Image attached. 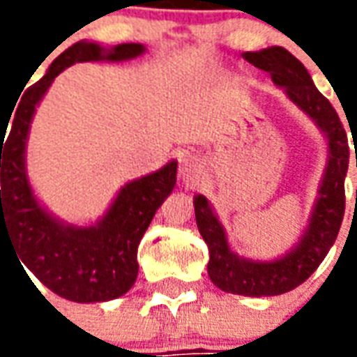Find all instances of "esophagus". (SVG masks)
Segmentation results:
<instances>
[{
  "mask_svg": "<svg viewBox=\"0 0 357 357\" xmlns=\"http://www.w3.org/2000/svg\"><path fill=\"white\" fill-rule=\"evenodd\" d=\"M178 176L183 183H187V185L195 183V181L199 179V176H201V164H199V160H197L193 155L181 156V158H179Z\"/></svg>",
  "mask_w": 357,
  "mask_h": 357,
  "instance_id": "1",
  "label": "esophagus"
}]
</instances>
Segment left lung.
Segmentation results:
<instances>
[{"label":"left lung","mask_w":357,"mask_h":357,"mask_svg":"<svg viewBox=\"0 0 357 357\" xmlns=\"http://www.w3.org/2000/svg\"><path fill=\"white\" fill-rule=\"evenodd\" d=\"M245 61L260 70H266L279 88H284L294 105L314 118L329 145V162L319 187V197L310 218L306 233L291 252L273 262H258L239 258L233 252L222 224L204 195H195V218L202 239L208 247V275L218 289L243 296H275L283 294L306 281L319 268L344 218V178L348 172V135L344 126L327 97H323L307 74L306 66L283 47L245 53ZM357 168V151H356Z\"/></svg>","instance_id":"1"}]
</instances>
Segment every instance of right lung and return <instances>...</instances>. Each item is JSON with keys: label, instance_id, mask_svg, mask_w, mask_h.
<instances>
[{"label": "right lung", "instance_id": "right-lung-1", "mask_svg": "<svg viewBox=\"0 0 357 357\" xmlns=\"http://www.w3.org/2000/svg\"><path fill=\"white\" fill-rule=\"evenodd\" d=\"M143 51L141 43H122L112 50L89 42L74 43L28 89L7 136L5 126L3 132L0 128V241L1 233L7 235L20 262L47 289L73 302H105L132 289L139 269V241L176 185L178 162L172 160L155 174L126 183L101 222L89 227L66 225L40 206L28 183L24 149L30 122L36 105L66 66L88 61H126Z\"/></svg>", "mask_w": 357, "mask_h": 357}]
</instances>
